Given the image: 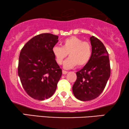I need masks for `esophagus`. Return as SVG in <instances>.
<instances>
[{"label": "esophagus", "mask_w": 129, "mask_h": 129, "mask_svg": "<svg viewBox=\"0 0 129 129\" xmlns=\"http://www.w3.org/2000/svg\"><path fill=\"white\" fill-rule=\"evenodd\" d=\"M62 73H63V75H66V74L68 73V72L65 71V70H63V71H62Z\"/></svg>", "instance_id": "1"}]
</instances>
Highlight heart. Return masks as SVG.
Returning <instances> with one entry per match:
<instances>
[{"label":"heart","instance_id":"heart-1","mask_svg":"<svg viewBox=\"0 0 129 129\" xmlns=\"http://www.w3.org/2000/svg\"><path fill=\"white\" fill-rule=\"evenodd\" d=\"M52 52L58 64H62L64 59L69 54V57L64 63L65 68L85 66L91 56V46L87 42L76 36H72L65 39L62 47L54 46Z\"/></svg>","mask_w":129,"mask_h":129}]
</instances>
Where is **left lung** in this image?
<instances>
[{
  "instance_id": "8db88e82",
  "label": "left lung",
  "mask_w": 129,
  "mask_h": 129,
  "mask_svg": "<svg viewBox=\"0 0 129 129\" xmlns=\"http://www.w3.org/2000/svg\"><path fill=\"white\" fill-rule=\"evenodd\" d=\"M91 56L89 62L76 72L77 79L72 90L81 101H89L99 96L105 89L110 76L108 52L103 43L97 38H90Z\"/></svg>"
}]
</instances>
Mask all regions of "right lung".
I'll list each match as a JSON object with an SVG mask.
<instances>
[{"instance_id":"obj_1","label":"right lung","mask_w":129,"mask_h":129,"mask_svg":"<svg viewBox=\"0 0 129 129\" xmlns=\"http://www.w3.org/2000/svg\"><path fill=\"white\" fill-rule=\"evenodd\" d=\"M59 37L42 33L33 37L21 50L18 75L27 94L38 100L49 99L55 92L62 74L52 48Z\"/></svg>"}]
</instances>
